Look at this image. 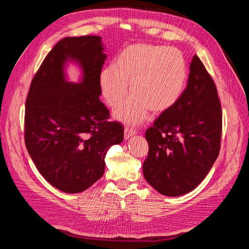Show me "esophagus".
<instances>
[{
	"instance_id": "34e87169",
	"label": "esophagus",
	"mask_w": 249,
	"mask_h": 249,
	"mask_svg": "<svg viewBox=\"0 0 249 249\" xmlns=\"http://www.w3.org/2000/svg\"><path fill=\"white\" fill-rule=\"evenodd\" d=\"M136 134V130L133 129V127H130V126H125L124 127V139H129L131 138L133 135Z\"/></svg>"
}]
</instances>
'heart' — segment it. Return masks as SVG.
Here are the masks:
<instances>
[{
    "label": "heart",
    "instance_id": "1",
    "mask_svg": "<svg viewBox=\"0 0 249 249\" xmlns=\"http://www.w3.org/2000/svg\"><path fill=\"white\" fill-rule=\"evenodd\" d=\"M187 80L183 53L176 48L156 44H134L119 53L114 64L104 67L100 86L105 101L113 109L133 93L114 115L122 122L137 124L148 111L162 113L175 106Z\"/></svg>",
    "mask_w": 249,
    "mask_h": 249
}]
</instances>
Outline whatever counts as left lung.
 Returning <instances> with one entry per match:
<instances>
[{
	"label": "left lung",
	"mask_w": 249,
	"mask_h": 249,
	"mask_svg": "<svg viewBox=\"0 0 249 249\" xmlns=\"http://www.w3.org/2000/svg\"><path fill=\"white\" fill-rule=\"evenodd\" d=\"M221 104L215 83L194 55L188 84L175 106L145 132L148 155L143 176L155 190L179 196L207 177L220 150Z\"/></svg>",
	"instance_id": "left-lung-1"
}]
</instances>
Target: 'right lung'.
I'll use <instances>...</instances> for the list:
<instances>
[{"mask_svg": "<svg viewBox=\"0 0 249 249\" xmlns=\"http://www.w3.org/2000/svg\"><path fill=\"white\" fill-rule=\"evenodd\" d=\"M107 55L101 36L65 37L47 55L26 101L25 143L36 168L65 193H80L99 180L110 146L124 140V126L108 122L100 101V74ZM71 61L82 71L79 83L66 78Z\"/></svg>", "mask_w": 249, "mask_h": 249, "instance_id": "1", "label": "right lung"}]
</instances>
